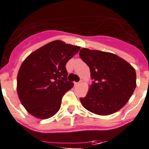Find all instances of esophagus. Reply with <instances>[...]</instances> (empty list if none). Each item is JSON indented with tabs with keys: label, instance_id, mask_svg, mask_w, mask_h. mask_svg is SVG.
Segmentation results:
<instances>
[{
	"label": "esophagus",
	"instance_id": "esophagus-1",
	"mask_svg": "<svg viewBox=\"0 0 149 149\" xmlns=\"http://www.w3.org/2000/svg\"><path fill=\"white\" fill-rule=\"evenodd\" d=\"M74 86H78V85L80 84V82H74Z\"/></svg>",
	"mask_w": 149,
	"mask_h": 149
}]
</instances>
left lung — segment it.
Returning <instances> with one entry per match:
<instances>
[{"label": "left lung", "mask_w": 149, "mask_h": 149, "mask_svg": "<svg viewBox=\"0 0 149 149\" xmlns=\"http://www.w3.org/2000/svg\"><path fill=\"white\" fill-rule=\"evenodd\" d=\"M80 57L90 68L93 80L80 102L91 113L113 114L122 108L136 88V72L126 61L110 52L83 48Z\"/></svg>", "instance_id": "obj_1"}]
</instances>
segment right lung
Wrapping results in <instances>:
<instances>
[{"mask_svg": "<svg viewBox=\"0 0 149 149\" xmlns=\"http://www.w3.org/2000/svg\"><path fill=\"white\" fill-rule=\"evenodd\" d=\"M80 49L53 41L32 52L22 62L17 90L22 104L32 116L46 119L58 111L63 95L74 86L67 80L66 64Z\"/></svg>", "mask_w": 149, "mask_h": 149, "instance_id": "right-lung-1", "label": "right lung"}]
</instances>
